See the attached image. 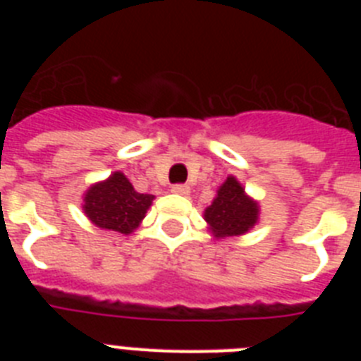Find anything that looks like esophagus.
Returning <instances> with one entry per match:
<instances>
[{
    "label": "esophagus",
    "mask_w": 361,
    "mask_h": 361,
    "mask_svg": "<svg viewBox=\"0 0 361 361\" xmlns=\"http://www.w3.org/2000/svg\"><path fill=\"white\" fill-rule=\"evenodd\" d=\"M171 191L177 193V195H188V193H190V186H188V184H173V186H171Z\"/></svg>",
    "instance_id": "34e87169"
}]
</instances>
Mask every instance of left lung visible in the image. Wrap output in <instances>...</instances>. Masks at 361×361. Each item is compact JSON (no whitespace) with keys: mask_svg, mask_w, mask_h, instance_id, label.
Here are the masks:
<instances>
[{"mask_svg":"<svg viewBox=\"0 0 361 361\" xmlns=\"http://www.w3.org/2000/svg\"><path fill=\"white\" fill-rule=\"evenodd\" d=\"M204 219L212 226L215 237L242 235L257 222L258 206L250 197H245L244 188L235 178L228 177L220 186L216 199L204 212Z\"/></svg>","mask_w":361,"mask_h":361,"instance_id":"8db88e82","label":"left lung"}]
</instances>
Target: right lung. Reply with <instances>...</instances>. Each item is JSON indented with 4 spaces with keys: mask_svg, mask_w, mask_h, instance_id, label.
Returning <instances> with one entry per match:
<instances>
[{
    "mask_svg": "<svg viewBox=\"0 0 361 361\" xmlns=\"http://www.w3.org/2000/svg\"><path fill=\"white\" fill-rule=\"evenodd\" d=\"M152 200L153 195L137 193L128 178L117 171L88 190L82 208L95 226L126 235L145 219Z\"/></svg>",
    "mask_w": 361,
    "mask_h": 361,
    "instance_id": "obj_1",
    "label": "right lung"
}]
</instances>
